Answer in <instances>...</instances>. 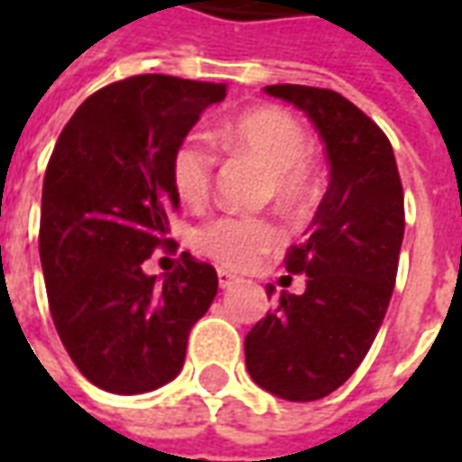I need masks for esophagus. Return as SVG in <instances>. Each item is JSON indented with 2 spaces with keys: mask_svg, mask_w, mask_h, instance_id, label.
Masks as SVG:
<instances>
[{
  "mask_svg": "<svg viewBox=\"0 0 462 462\" xmlns=\"http://www.w3.org/2000/svg\"><path fill=\"white\" fill-rule=\"evenodd\" d=\"M217 282H220L222 290H227V287H232L237 282V277L230 270H217Z\"/></svg>",
  "mask_w": 462,
  "mask_h": 462,
  "instance_id": "34e87169",
  "label": "esophagus"
}]
</instances>
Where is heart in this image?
I'll return each instance as SVG.
<instances>
[{"label": "heart", "instance_id": "heart-1", "mask_svg": "<svg viewBox=\"0 0 462 462\" xmlns=\"http://www.w3.org/2000/svg\"><path fill=\"white\" fill-rule=\"evenodd\" d=\"M227 152H250L270 171L274 200L284 208H301L314 192V161L310 135L294 114L280 106H260L242 111L217 133ZM215 178V152L210 143L190 135L178 143L171 158V180L178 198L188 205H202L210 198ZM282 240L280 225L264 215L222 212L200 225L192 242L198 252L222 267L247 270L274 250Z\"/></svg>", "mask_w": 462, "mask_h": 462}]
</instances>
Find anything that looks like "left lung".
Returning a JSON list of instances; mask_svg holds the SVG:
<instances>
[{"instance_id":"1","label":"left lung","mask_w":462,"mask_h":462,"mask_svg":"<svg viewBox=\"0 0 462 462\" xmlns=\"http://www.w3.org/2000/svg\"><path fill=\"white\" fill-rule=\"evenodd\" d=\"M310 116L327 145L329 190L310 237L284 264L307 274L304 294L282 291L245 337V364L264 391L317 401L364 361L386 317L406 227L403 185L386 133L337 91L277 84L264 88Z\"/></svg>"}]
</instances>
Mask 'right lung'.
I'll return each mask as SVG.
<instances>
[{
    "label": "right lung",
    "mask_w": 462,
    "mask_h": 462,
    "mask_svg": "<svg viewBox=\"0 0 462 462\" xmlns=\"http://www.w3.org/2000/svg\"><path fill=\"white\" fill-rule=\"evenodd\" d=\"M225 84L141 74L76 108L49 158L39 254L49 311L76 368L108 393H145L180 374L192 324L210 310L217 272L182 252L162 284L143 272L175 252L171 158Z\"/></svg>",
    "instance_id": "right-lung-1"
}]
</instances>
